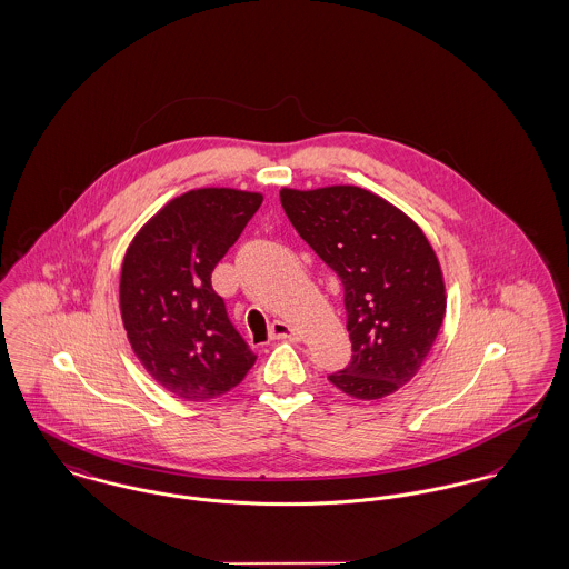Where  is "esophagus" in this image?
<instances>
[{
  "mask_svg": "<svg viewBox=\"0 0 569 569\" xmlns=\"http://www.w3.org/2000/svg\"><path fill=\"white\" fill-rule=\"evenodd\" d=\"M270 340H290V342H297V340H299V333H297V329H292L288 322L274 320V322L270 325Z\"/></svg>",
  "mask_w": 569,
  "mask_h": 569,
  "instance_id": "1",
  "label": "esophagus"
}]
</instances>
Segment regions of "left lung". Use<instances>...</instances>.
Instances as JSON below:
<instances>
[{
  "instance_id": "8db88e82",
  "label": "left lung",
  "mask_w": 569,
  "mask_h": 569,
  "mask_svg": "<svg viewBox=\"0 0 569 569\" xmlns=\"http://www.w3.org/2000/svg\"><path fill=\"white\" fill-rule=\"evenodd\" d=\"M281 206L345 286L352 355L329 381L359 400L400 390L427 359L446 313L443 277L427 236L357 186L283 188Z\"/></svg>"
}]
</instances>
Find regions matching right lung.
<instances>
[{
  "label": "right lung",
  "instance_id": "1",
  "mask_svg": "<svg viewBox=\"0 0 569 569\" xmlns=\"http://www.w3.org/2000/svg\"><path fill=\"white\" fill-rule=\"evenodd\" d=\"M262 199L233 188L190 190L131 240L119 288L128 340L147 372L177 398H219L258 359L214 292L212 270Z\"/></svg>",
  "mask_w": 569,
  "mask_h": 569
}]
</instances>
